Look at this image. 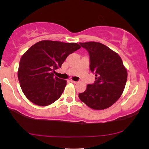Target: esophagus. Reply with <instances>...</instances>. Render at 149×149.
Listing matches in <instances>:
<instances>
[{"label":"esophagus","mask_w":149,"mask_h":149,"mask_svg":"<svg viewBox=\"0 0 149 149\" xmlns=\"http://www.w3.org/2000/svg\"><path fill=\"white\" fill-rule=\"evenodd\" d=\"M70 82H72V83H77V81H73V80H72V79H70Z\"/></svg>","instance_id":"obj_1"}]
</instances>
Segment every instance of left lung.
<instances>
[{"mask_svg": "<svg viewBox=\"0 0 149 149\" xmlns=\"http://www.w3.org/2000/svg\"><path fill=\"white\" fill-rule=\"evenodd\" d=\"M89 52L90 70L95 74L93 84L87 85L79 98L87 107L104 110L121 97L127 79V69L117 53L97 42H79Z\"/></svg>", "mask_w": 149, "mask_h": 149, "instance_id": "8db88e82", "label": "left lung"}]
</instances>
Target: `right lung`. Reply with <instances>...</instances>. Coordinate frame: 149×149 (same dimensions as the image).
<instances>
[{
	"label": "right lung",
	"instance_id": "add662e5",
	"mask_svg": "<svg viewBox=\"0 0 149 149\" xmlns=\"http://www.w3.org/2000/svg\"><path fill=\"white\" fill-rule=\"evenodd\" d=\"M81 48L76 42L43 40L30 47L20 59L17 77L26 97L34 104L46 107L59 99L66 81L54 76L69 54Z\"/></svg>",
	"mask_w": 149,
	"mask_h": 149
}]
</instances>
